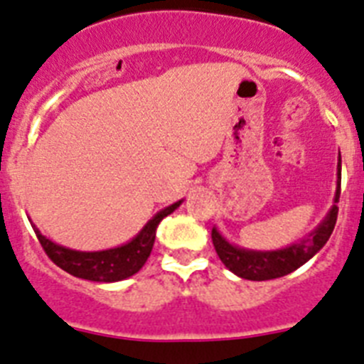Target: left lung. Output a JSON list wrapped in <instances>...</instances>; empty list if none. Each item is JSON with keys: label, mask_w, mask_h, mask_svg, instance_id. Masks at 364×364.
<instances>
[{"label": "left lung", "mask_w": 364, "mask_h": 364, "mask_svg": "<svg viewBox=\"0 0 364 364\" xmlns=\"http://www.w3.org/2000/svg\"><path fill=\"white\" fill-rule=\"evenodd\" d=\"M341 196V159H339V185H337V192H335V203H339ZM337 214H339V207L333 205L326 220L322 221L318 229L314 235L309 236L304 242L295 243L291 247L280 249V251L271 252H258V251H245V249H238L235 245H230L225 242V238H221V235L216 229H213V243L216 249L220 260L225 264L229 271L247 280H273V278L286 277V274L293 273L299 269L300 265H304L311 257H315L328 238L333 232L335 221H337Z\"/></svg>", "instance_id": "obj_1"}]
</instances>
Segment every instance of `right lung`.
I'll list each match as a JSON object with an SVG mask.
<instances>
[{
  "label": "right lung",
  "mask_w": 364,
  "mask_h": 364,
  "mask_svg": "<svg viewBox=\"0 0 364 364\" xmlns=\"http://www.w3.org/2000/svg\"><path fill=\"white\" fill-rule=\"evenodd\" d=\"M179 203L181 201L170 205L159 214H156L129 243H126L122 247L107 249V251H73V249H65L47 240L36 227H34V232H36L38 242L42 243L47 257L55 262L60 269L68 271L73 277L86 278V280H93V282H117V280H124V278L132 277L143 267L144 262L150 257L154 242H156L157 225L164 216L172 214L179 207Z\"/></svg>",
  "instance_id": "right-lung-1"
}]
</instances>
